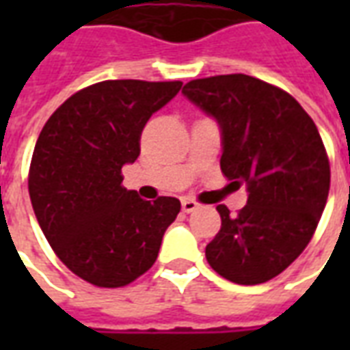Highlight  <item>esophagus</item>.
Returning a JSON list of instances; mask_svg holds the SVG:
<instances>
[{
	"label": "esophagus",
	"instance_id": "34e87169",
	"mask_svg": "<svg viewBox=\"0 0 350 350\" xmlns=\"http://www.w3.org/2000/svg\"><path fill=\"white\" fill-rule=\"evenodd\" d=\"M198 202H195V200H191V198H183L182 200V210L185 213H191L195 212V210H198Z\"/></svg>",
	"mask_w": 350,
	"mask_h": 350
}]
</instances>
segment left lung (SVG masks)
Masks as SVG:
<instances>
[{
	"instance_id": "8db88e82",
	"label": "left lung",
	"mask_w": 350,
	"mask_h": 350,
	"mask_svg": "<svg viewBox=\"0 0 350 350\" xmlns=\"http://www.w3.org/2000/svg\"><path fill=\"white\" fill-rule=\"evenodd\" d=\"M182 93L221 131V170L247 204L230 215L206 260L238 285H258L294 262L315 232L330 191V163L317 125L300 103L247 75L191 80Z\"/></svg>"
}]
</instances>
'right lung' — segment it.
Listing matches in <instances>:
<instances>
[{"instance_id": "1", "label": "right lung", "mask_w": 350, "mask_h": 350, "mask_svg": "<svg viewBox=\"0 0 350 350\" xmlns=\"http://www.w3.org/2000/svg\"><path fill=\"white\" fill-rule=\"evenodd\" d=\"M182 82L105 80L80 90L44 123L29 167L35 217L59 260L97 286L129 285L159 255L180 200L122 187L146 122Z\"/></svg>"}]
</instances>
